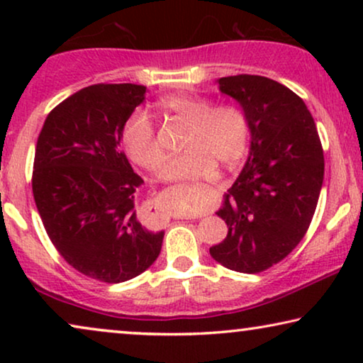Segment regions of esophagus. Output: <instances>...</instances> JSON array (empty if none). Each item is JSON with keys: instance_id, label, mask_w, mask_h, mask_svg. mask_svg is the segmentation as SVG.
<instances>
[{"instance_id": "obj_1", "label": "esophagus", "mask_w": 363, "mask_h": 363, "mask_svg": "<svg viewBox=\"0 0 363 363\" xmlns=\"http://www.w3.org/2000/svg\"><path fill=\"white\" fill-rule=\"evenodd\" d=\"M191 190L195 193H203L206 190V185H200V183H196V185L191 186Z\"/></svg>"}]
</instances>
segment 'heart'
Masks as SVG:
<instances>
[{
    "label": "heart",
    "instance_id": "b5f03b06",
    "mask_svg": "<svg viewBox=\"0 0 363 363\" xmlns=\"http://www.w3.org/2000/svg\"><path fill=\"white\" fill-rule=\"evenodd\" d=\"M158 106L172 118L188 125L183 138L185 152L168 160L160 172V180H191L208 175L215 168V162L231 167L245 155L250 125L240 107H213L208 99L190 96L165 97ZM121 142L132 162L147 170L160 167L165 160L157 128L143 108H135L125 117L121 127Z\"/></svg>",
    "mask_w": 363,
    "mask_h": 363
}]
</instances>
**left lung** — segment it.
<instances>
[{
	"label": "left lung",
	"instance_id": "left-lung-1",
	"mask_svg": "<svg viewBox=\"0 0 363 363\" xmlns=\"http://www.w3.org/2000/svg\"><path fill=\"white\" fill-rule=\"evenodd\" d=\"M216 82L245 112L251 145L216 211L228 235L210 255L228 269L255 274L284 259L304 238L324 182V152L314 118L291 89L250 74Z\"/></svg>",
	"mask_w": 363,
	"mask_h": 363
}]
</instances>
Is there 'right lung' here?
<instances>
[{
	"label": "right lung",
	"mask_w": 363,
	"mask_h": 363,
	"mask_svg": "<svg viewBox=\"0 0 363 363\" xmlns=\"http://www.w3.org/2000/svg\"><path fill=\"white\" fill-rule=\"evenodd\" d=\"M145 86L96 84L54 107L39 133L33 195L52 245L74 269L117 284L148 269L163 235L137 220L143 180L122 152L121 127Z\"/></svg>",
	"instance_id": "1"
}]
</instances>
